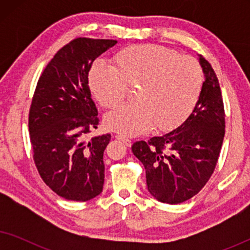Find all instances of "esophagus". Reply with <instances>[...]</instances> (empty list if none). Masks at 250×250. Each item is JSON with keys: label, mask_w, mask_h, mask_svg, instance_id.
<instances>
[{"label": "esophagus", "mask_w": 250, "mask_h": 250, "mask_svg": "<svg viewBox=\"0 0 250 250\" xmlns=\"http://www.w3.org/2000/svg\"><path fill=\"white\" fill-rule=\"evenodd\" d=\"M116 139L119 140V141H122L126 146H132V141H131V140L127 139V138H125V136H123V135H116Z\"/></svg>", "instance_id": "obj_1"}]
</instances>
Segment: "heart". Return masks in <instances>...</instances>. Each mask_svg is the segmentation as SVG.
<instances>
[{"label": "heart", "instance_id": "heart-1", "mask_svg": "<svg viewBox=\"0 0 250 250\" xmlns=\"http://www.w3.org/2000/svg\"><path fill=\"white\" fill-rule=\"evenodd\" d=\"M114 67L97 62L88 71L92 94L104 108L124 100L128 86L138 84V101L123 104L105 116L111 131L126 136L142 134L156 125L170 131L192 114L204 85L197 59L155 44L127 46L115 56Z\"/></svg>", "mask_w": 250, "mask_h": 250}]
</instances>
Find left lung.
<instances>
[{"label": "left lung", "mask_w": 250, "mask_h": 250, "mask_svg": "<svg viewBox=\"0 0 250 250\" xmlns=\"http://www.w3.org/2000/svg\"><path fill=\"white\" fill-rule=\"evenodd\" d=\"M200 98L183 124L160 136L133 143L132 151L146 169L148 191L160 203L181 204L210 179L225 134V114L216 74L203 56Z\"/></svg>", "instance_id": "obj_1"}]
</instances>
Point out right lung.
I'll return each instance as SVG.
<instances>
[{
  "label": "right lung",
  "mask_w": 250,
  "mask_h": 250,
  "mask_svg": "<svg viewBox=\"0 0 250 250\" xmlns=\"http://www.w3.org/2000/svg\"><path fill=\"white\" fill-rule=\"evenodd\" d=\"M115 40L78 37L54 54L37 82L28 127L41 177L58 196L87 201L104 189V152L110 134L98 128V110L88 87V71Z\"/></svg>",
  "instance_id": "1"
}]
</instances>
